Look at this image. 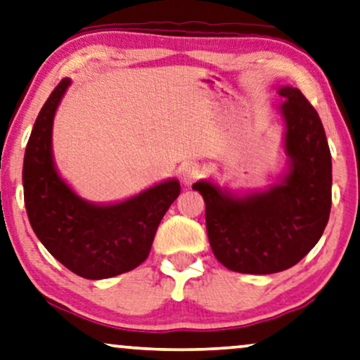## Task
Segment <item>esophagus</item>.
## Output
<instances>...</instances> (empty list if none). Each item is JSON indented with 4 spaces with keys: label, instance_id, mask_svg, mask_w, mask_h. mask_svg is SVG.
<instances>
[{
    "label": "esophagus",
    "instance_id": "34e87169",
    "mask_svg": "<svg viewBox=\"0 0 360 360\" xmlns=\"http://www.w3.org/2000/svg\"><path fill=\"white\" fill-rule=\"evenodd\" d=\"M202 166L195 161H186L179 167V179L183 181L186 186H191L202 176Z\"/></svg>",
    "mask_w": 360,
    "mask_h": 360
}]
</instances>
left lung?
<instances>
[{
	"instance_id": "left-lung-1",
	"label": "left lung",
	"mask_w": 360,
	"mask_h": 360,
	"mask_svg": "<svg viewBox=\"0 0 360 360\" xmlns=\"http://www.w3.org/2000/svg\"><path fill=\"white\" fill-rule=\"evenodd\" d=\"M290 172L280 186L232 198L209 181L193 186L205 200L214 255L229 270L268 275L288 270L323 236L330 212L333 162L321 118L298 89H280Z\"/></svg>"
}]
</instances>
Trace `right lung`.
<instances>
[{"label": "right lung", "mask_w": 360, "mask_h": 360, "mask_svg": "<svg viewBox=\"0 0 360 360\" xmlns=\"http://www.w3.org/2000/svg\"><path fill=\"white\" fill-rule=\"evenodd\" d=\"M70 80L62 79L46 100L24 153V204L31 227L49 253L75 275L102 280L141 265L150 255L162 215L181 186L167 181L113 205L80 199L52 161V120Z\"/></svg>", "instance_id": "add662e5"}]
</instances>
